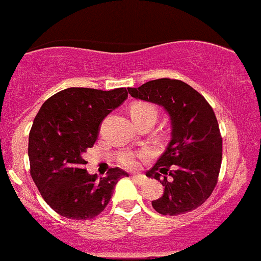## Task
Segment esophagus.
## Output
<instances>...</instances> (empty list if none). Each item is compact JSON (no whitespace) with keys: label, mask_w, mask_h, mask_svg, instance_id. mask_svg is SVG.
I'll return each instance as SVG.
<instances>
[{"label":"esophagus","mask_w":261,"mask_h":261,"mask_svg":"<svg viewBox=\"0 0 261 261\" xmlns=\"http://www.w3.org/2000/svg\"><path fill=\"white\" fill-rule=\"evenodd\" d=\"M131 177H133V179L135 180L138 184H144L145 181H146V176H145V175H141V174L131 175Z\"/></svg>","instance_id":"34e87169"}]
</instances>
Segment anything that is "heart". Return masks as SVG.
Instances as JSON below:
<instances>
[{"label": "heart", "mask_w": 261, "mask_h": 261, "mask_svg": "<svg viewBox=\"0 0 261 261\" xmlns=\"http://www.w3.org/2000/svg\"><path fill=\"white\" fill-rule=\"evenodd\" d=\"M130 115L133 117L134 122L138 125L141 121L146 119H155L158 116L156 110L152 105L145 102H136L131 106ZM147 156V152L140 151V152H133V151H125L119 156V163L126 169H135L138 167L140 160L145 159Z\"/></svg>", "instance_id": "heart-1"}]
</instances>
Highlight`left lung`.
<instances>
[{
  "label": "left lung",
  "mask_w": 261,
  "mask_h": 261,
  "mask_svg": "<svg viewBox=\"0 0 261 261\" xmlns=\"http://www.w3.org/2000/svg\"><path fill=\"white\" fill-rule=\"evenodd\" d=\"M127 91L161 105L171 120V141L146 172L165 186L152 207L169 216L197 209L218 184L223 158V138L213 108L190 85L175 79L152 80Z\"/></svg>",
  "instance_id": "obj_1"
}]
</instances>
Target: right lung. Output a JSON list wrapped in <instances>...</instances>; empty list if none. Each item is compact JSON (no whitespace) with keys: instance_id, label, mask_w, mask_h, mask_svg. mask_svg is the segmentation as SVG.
Masks as SVG:
<instances>
[{"instance_id":"right-lung-1","label":"right lung","mask_w":261,"mask_h":261,"mask_svg":"<svg viewBox=\"0 0 261 261\" xmlns=\"http://www.w3.org/2000/svg\"><path fill=\"white\" fill-rule=\"evenodd\" d=\"M126 97L125 87H70L47 98L37 112L29 138L30 174L41 196L64 218L89 220L100 215L117 181L128 176L111 167L98 179L86 171L84 159L97 140L100 123Z\"/></svg>"}]
</instances>
